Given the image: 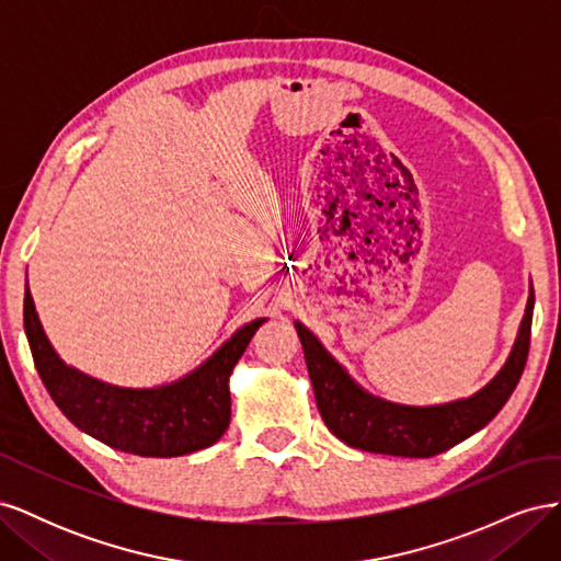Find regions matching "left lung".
<instances>
[{
    "label": "left lung",
    "mask_w": 561,
    "mask_h": 561,
    "mask_svg": "<svg viewBox=\"0 0 561 561\" xmlns=\"http://www.w3.org/2000/svg\"><path fill=\"white\" fill-rule=\"evenodd\" d=\"M531 316L534 293L526 304L515 348L496 379L486 383L478 396L439 407H402L367 396L299 322L297 334L307 358L318 412L342 443L375 454L428 458L463 443L503 410L529 358Z\"/></svg>",
    "instance_id": "left-lung-1"
}]
</instances>
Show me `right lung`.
Listing matches in <instances>:
<instances>
[{
	"instance_id": "obj_1",
	"label": "right lung",
	"mask_w": 561,
	"mask_h": 561,
	"mask_svg": "<svg viewBox=\"0 0 561 561\" xmlns=\"http://www.w3.org/2000/svg\"><path fill=\"white\" fill-rule=\"evenodd\" d=\"M23 322L32 360L58 410L112 449L138 456H182L215 445L231 419L229 375L264 318L236 332L213 358L178 383L128 390L67 367L50 348L25 287Z\"/></svg>"
}]
</instances>
